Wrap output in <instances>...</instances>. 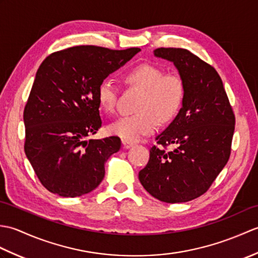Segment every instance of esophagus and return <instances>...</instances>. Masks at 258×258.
<instances>
[{"mask_svg":"<svg viewBox=\"0 0 258 258\" xmlns=\"http://www.w3.org/2000/svg\"><path fill=\"white\" fill-rule=\"evenodd\" d=\"M122 144H123V147H124V149H126V150H127V149H131V147L134 146V143H133V142L125 141V140H123V141H122Z\"/></svg>","mask_w":258,"mask_h":258,"instance_id":"1","label":"esophagus"}]
</instances>
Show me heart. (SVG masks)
I'll return each instance as SVG.
<instances>
[{
    "label": "heart",
    "mask_w": 258,
    "mask_h": 258,
    "mask_svg": "<svg viewBox=\"0 0 258 258\" xmlns=\"http://www.w3.org/2000/svg\"><path fill=\"white\" fill-rule=\"evenodd\" d=\"M125 83L142 91L134 114L114 120L107 131L122 140L135 142L155 132L158 122L165 125L177 116L185 100V85L177 75L166 74L151 63H141L124 74ZM118 90L112 79L100 82L96 96L101 108L113 113L116 107Z\"/></svg>",
    "instance_id": "heart-1"
}]
</instances>
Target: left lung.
Wrapping results in <instances>:
<instances>
[{
  "label": "left lung",
  "instance_id": "left-lung-1",
  "mask_svg": "<svg viewBox=\"0 0 258 258\" xmlns=\"http://www.w3.org/2000/svg\"><path fill=\"white\" fill-rule=\"evenodd\" d=\"M185 85L178 115L156 138L150 160L141 169L143 187L165 203H184L208 190L231 155L235 115L221 76L212 65L185 48L160 47ZM167 146L173 149L167 151Z\"/></svg>",
  "mask_w": 258,
  "mask_h": 258
}]
</instances>
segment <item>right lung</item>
Returning <instances> with one entry per match:
<instances>
[{"label": "right lung", "mask_w": 258, "mask_h": 258, "mask_svg": "<svg viewBox=\"0 0 258 258\" xmlns=\"http://www.w3.org/2000/svg\"><path fill=\"white\" fill-rule=\"evenodd\" d=\"M140 51L80 45L54 52L40 65L24 107V151L51 193L78 197L102 182L120 140H86L102 126L97 86Z\"/></svg>", "instance_id": "obj_1"}]
</instances>
